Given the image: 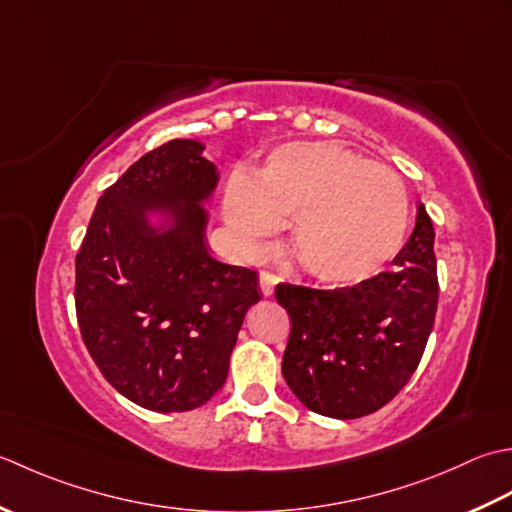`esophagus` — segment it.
I'll list each match as a JSON object with an SVG mask.
<instances>
[{
	"label": "esophagus",
	"instance_id": "esophagus-1",
	"mask_svg": "<svg viewBox=\"0 0 512 512\" xmlns=\"http://www.w3.org/2000/svg\"><path fill=\"white\" fill-rule=\"evenodd\" d=\"M278 285V276L271 274V271H260V291H263L265 296L274 294V289Z\"/></svg>",
	"mask_w": 512,
	"mask_h": 512
}]
</instances>
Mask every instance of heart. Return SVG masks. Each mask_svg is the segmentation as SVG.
<instances>
[{
	"instance_id": "1",
	"label": "heart",
	"mask_w": 512,
	"mask_h": 512,
	"mask_svg": "<svg viewBox=\"0 0 512 512\" xmlns=\"http://www.w3.org/2000/svg\"><path fill=\"white\" fill-rule=\"evenodd\" d=\"M223 207L245 254H256L291 215L289 245L300 267L333 285L378 274L398 254L409 221L398 174L327 141L276 150L256 181L236 174Z\"/></svg>"
}]
</instances>
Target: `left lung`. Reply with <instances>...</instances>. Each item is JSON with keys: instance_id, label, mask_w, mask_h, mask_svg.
<instances>
[{"instance_id": "8db88e82", "label": "left lung", "mask_w": 512, "mask_h": 512, "mask_svg": "<svg viewBox=\"0 0 512 512\" xmlns=\"http://www.w3.org/2000/svg\"><path fill=\"white\" fill-rule=\"evenodd\" d=\"M433 241V223L420 205L393 269L353 287H276L291 320L283 375L307 409L353 420L382 409L411 380L440 294Z\"/></svg>"}]
</instances>
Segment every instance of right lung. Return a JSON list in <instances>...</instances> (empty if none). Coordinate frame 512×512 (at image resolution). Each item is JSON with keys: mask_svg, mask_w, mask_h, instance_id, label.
Returning <instances> with one entry per match:
<instances>
[{"mask_svg": "<svg viewBox=\"0 0 512 512\" xmlns=\"http://www.w3.org/2000/svg\"><path fill=\"white\" fill-rule=\"evenodd\" d=\"M203 150L174 139L130 165L99 198L75 265L92 360L121 395L159 413L198 409L223 387L243 318L260 300L254 269L207 252L203 203L218 174Z\"/></svg>", "mask_w": 512, "mask_h": 512, "instance_id": "add662e5", "label": "right lung"}]
</instances>
